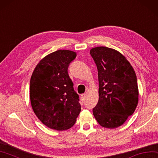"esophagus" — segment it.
<instances>
[{
    "label": "esophagus",
    "mask_w": 158,
    "mask_h": 158,
    "mask_svg": "<svg viewBox=\"0 0 158 158\" xmlns=\"http://www.w3.org/2000/svg\"><path fill=\"white\" fill-rule=\"evenodd\" d=\"M85 94H83L81 96V101L82 102H84L85 101Z\"/></svg>",
    "instance_id": "1"
}]
</instances>
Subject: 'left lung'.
<instances>
[{"instance_id": "8db88e82", "label": "left lung", "mask_w": 158, "mask_h": 158, "mask_svg": "<svg viewBox=\"0 0 158 158\" xmlns=\"http://www.w3.org/2000/svg\"><path fill=\"white\" fill-rule=\"evenodd\" d=\"M99 79V101L93 113L100 126L115 128L133 114L139 90L133 68L127 58L113 48L99 46L90 50Z\"/></svg>"}]
</instances>
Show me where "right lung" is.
<instances>
[{"label": "right lung", "mask_w": 158, "mask_h": 158, "mask_svg": "<svg viewBox=\"0 0 158 158\" xmlns=\"http://www.w3.org/2000/svg\"><path fill=\"white\" fill-rule=\"evenodd\" d=\"M75 52L59 50L38 63L30 79L31 108L43 124L56 131L73 127L81 111L79 95L68 73Z\"/></svg>", "instance_id": "1"}]
</instances>
